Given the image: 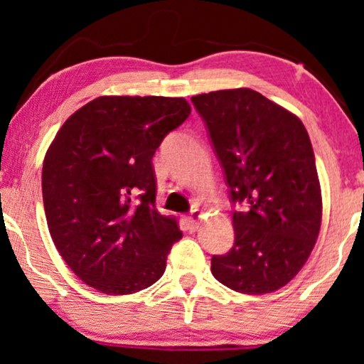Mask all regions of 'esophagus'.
Masks as SVG:
<instances>
[{
	"instance_id": "34e87169",
	"label": "esophagus",
	"mask_w": 364,
	"mask_h": 364,
	"mask_svg": "<svg viewBox=\"0 0 364 364\" xmlns=\"http://www.w3.org/2000/svg\"><path fill=\"white\" fill-rule=\"evenodd\" d=\"M200 218H202V213H200V210H192L191 212V215L187 217V223H188V228H191V230H197L198 228V222H200Z\"/></svg>"
}]
</instances>
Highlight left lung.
<instances>
[{
    "instance_id": "1",
    "label": "left lung",
    "mask_w": 364,
    "mask_h": 364,
    "mask_svg": "<svg viewBox=\"0 0 364 364\" xmlns=\"http://www.w3.org/2000/svg\"><path fill=\"white\" fill-rule=\"evenodd\" d=\"M205 122L233 203L235 242L212 257L222 285L247 295L285 287L315 247L321 188L315 154L295 114L248 87L192 97Z\"/></svg>"
}]
</instances>
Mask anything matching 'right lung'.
Instances as JSON below:
<instances>
[{"mask_svg": "<svg viewBox=\"0 0 364 364\" xmlns=\"http://www.w3.org/2000/svg\"><path fill=\"white\" fill-rule=\"evenodd\" d=\"M191 116L183 97L101 96L77 109L49 146L43 202L59 255L106 295H131L166 272L182 238L156 208L152 157Z\"/></svg>", "mask_w": 364, "mask_h": 364, "instance_id": "obj_1", "label": "right lung"}]
</instances>
